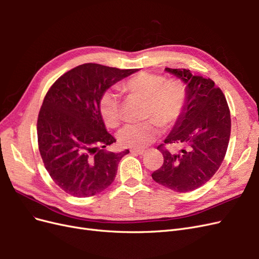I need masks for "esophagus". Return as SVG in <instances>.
Here are the masks:
<instances>
[{"label":"esophagus","instance_id":"34e87169","mask_svg":"<svg viewBox=\"0 0 259 259\" xmlns=\"http://www.w3.org/2000/svg\"><path fill=\"white\" fill-rule=\"evenodd\" d=\"M146 152L145 149H131V153L133 154H138V155H142Z\"/></svg>","mask_w":259,"mask_h":259}]
</instances>
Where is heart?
<instances>
[{"label":"heart","instance_id":"obj_1","mask_svg":"<svg viewBox=\"0 0 259 259\" xmlns=\"http://www.w3.org/2000/svg\"><path fill=\"white\" fill-rule=\"evenodd\" d=\"M123 90L146 100L144 117L140 123L126 124L117 134L119 143L128 148H144L161 134V125L169 127L178 119L187 101V90L178 80L165 81L164 76L150 72H139L123 83ZM98 109L101 119L109 127L121 121V101L117 93L107 90L99 97Z\"/></svg>","mask_w":259,"mask_h":259}]
</instances>
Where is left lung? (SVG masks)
Segmentation results:
<instances>
[{
  "label": "left lung",
  "instance_id": "left-lung-1",
  "mask_svg": "<svg viewBox=\"0 0 259 259\" xmlns=\"http://www.w3.org/2000/svg\"><path fill=\"white\" fill-rule=\"evenodd\" d=\"M187 86V101L173 130L158 147L164 162L152 173L154 182L176 192H189L206 184L222 165L228 148L231 119L224 93L213 80L190 70L165 68ZM164 144H178L170 153Z\"/></svg>",
  "mask_w": 259,
  "mask_h": 259
}]
</instances>
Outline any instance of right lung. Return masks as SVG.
Wrapping results in <instances>:
<instances>
[{"mask_svg": "<svg viewBox=\"0 0 259 259\" xmlns=\"http://www.w3.org/2000/svg\"><path fill=\"white\" fill-rule=\"evenodd\" d=\"M136 69L84 64L62 74L45 98L37 117V143L46 170L57 186L76 198L110 186L125 154L106 151L115 143L101 119V94Z\"/></svg>", "mask_w": 259, "mask_h": 259, "instance_id": "obj_1", "label": "right lung"}]
</instances>
